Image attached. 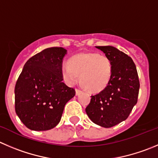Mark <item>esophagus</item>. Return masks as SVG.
Masks as SVG:
<instances>
[{
	"instance_id": "esophagus-1",
	"label": "esophagus",
	"mask_w": 158,
	"mask_h": 158,
	"mask_svg": "<svg viewBox=\"0 0 158 158\" xmlns=\"http://www.w3.org/2000/svg\"><path fill=\"white\" fill-rule=\"evenodd\" d=\"M75 91H76V95H78V94H80L82 92L81 90L78 89V88H76V89H75Z\"/></svg>"
}]
</instances>
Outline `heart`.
I'll return each mask as SVG.
<instances>
[{
  "label": "heart",
  "mask_w": 158,
  "mask_h": 158,
  "mask_svg": "<svg viewBox=\"0 0 158 158\" xmlns=\"http://www.w3.org/2000/svg\"><path fill=\"white\" fill-rule=\"evenodd\" d=\"M62 74L68 83L77 81L88 91L100 92L109 85L112 74V64L107 56L97 52H81L73 56L62 66Z\"/></svg>",
  "instance_id": "b5f03b06"
}]
</instances>
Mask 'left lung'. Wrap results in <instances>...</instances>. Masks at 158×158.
<instances>
[{"mask_svg":"<svg viewBox=\"0 0 158 158\" xmlns=\"http://www.w3.org/2000/svg\"><path fill=\"white\" fill-rule=\"evenodd\" d=\"M96 48L110 59L112 78L103 91L91 95L85 111L93 123L109 128L128 118L137 102L139 81L136 65L127 54L110 46Z\"/></svg>","mask_w":158,"mask_h":158,"instance_id":"8db88e82","label":"left lung"}]
</instances>
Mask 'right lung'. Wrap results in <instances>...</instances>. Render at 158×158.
I'll return each instance as SVG.
<instances>
[{
    "mask_svg": "<svg viewBox=\"0 0 158 158\" xmlns=\"http://www.w3.org/2000/svg\"><path fill=\"white\" fill-rule=\"evenodd\" d=\"M62 47L45 49L24 65L15 88V112L27 128L44 131L54 128L61 119L65 105L75 90L63 81Z\"/></svg>",
    "mask_w": 158,
    "mask_h": 158,
    "instance_id": "obj_1",
    "label": "right lung"
}]
</instances>
